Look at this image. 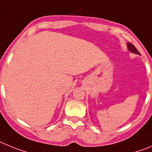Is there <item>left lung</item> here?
<instances>
[{
  "instance_id": "obj_1",
  "label": "left lung",
  "mask_w": 152,
  "mask_h": 152,
  "mask_svg": "<svg viewBox=\"0 0 152 152\" xmlns=\"http://www.w3.org/2000/svg\"><path fill=\"white\" fill-rule=\"evenodd\" d=\"M127 47H128V49L129 50V51L132 53H135V54H140V53L138 51L137 49L136 48V47L131 43H128L127 44Z\"/></svg>"
}]
</instances>
